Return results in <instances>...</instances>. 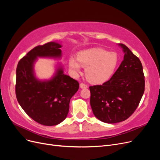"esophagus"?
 Returning a JSON list of instances; mask_svg holds the SVG:
<instances>
[{
  "mask_svg": "<svg viewBox=\"0 0 160 160\" xmlns=\"http://www.w3.org/2000/svg\"><path fill=\"white\" fill-rule=\"evenodd\" d=\"M80 88H81V89H83V88H88V85H86V84H85V83H80Z\"/></svg>",
  "mask_w": 160,
  "mask_h": 160,
  "instance_id": "obj_1",
  "label": "esophagus"
}]
</instances>
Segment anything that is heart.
<instances>
[{
	"label": "heart",
	"instance_id": "b5f03b06",
	"mask_svg": "<svg viewBox=\"0 0 160 160\" xmlns=\"http://www.w3.org/2000/svg\"><path fill=\"white\" fill-rule=\"evenodd\" d=\"M119 62L117 52H109L101 48H91L77 53V59L69 60L71 69L78 72L81 67L85 68V77L92 83L100 84L108 81L113 75Z\"/></svg>",
	"mask_w": 160,
	"mask_h": 160
}]
</instances>
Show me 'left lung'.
I'll return each mask as SVG.
<instances>
[{
  "label": "left lung",
  "mask_w": 160,
  "mask_h": 160,
  "mask_svg": "<svg viewBox=\"0 0 160 160\" xmlns=\"http://www.w3.org/2000/svg\"><path fill=\"white\" fill-rule=\"evenodd\" d=\"M123 60L111 78L102 85L90 86V104L95 117L108 123L123 122L137 109L145 90L142 62L120 43Z\"/></svg>",
  "instance_id": "1"
}]
</instances>
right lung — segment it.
Returning <instances> with one entry per match:
<instances>
[{"mask_svg": "<svg viewBox=\"0 0 160 160\" xmlns=\"http://www.w3.org/2000/svg\"><path fill=\"white\" fill-rule=\"evenodd\" d=\"M62 45L56 41L33 48L19 61L15 93L18 103L36 122L46 126L61 123L67 116L70 99L78 91V81L63 73L62 67L49 81L38 80L33 65L37 57H61Z\"/></svg>", "mask_w": 160, "mask_h": 160, "instance_id": "right-lung-1", "label": "right lung"}]
</instances>
